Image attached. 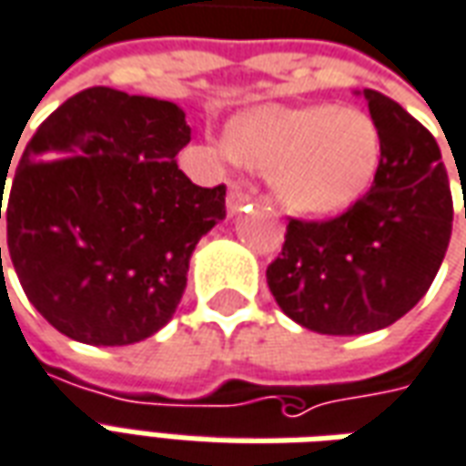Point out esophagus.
I'll list each match as a JSON object with an SVG mask.
<instances>
[{
	"instance_id": "esophagus-1",
	"label": "esophagus",
	"mask_w": 466,
	"mask_h": 466,
	"mask_svg": "<svg viewBox=\"0 0 466 466\" xmlns=\"http://www.w3.org/2000/svg\"><path fill=\"white\" fill-rule=\"evenodd\" d=\"M249 201H252V197L234 184V187L229 188V194H227V211H229V214H239V211L249 207Z\"/></svg>"
}]
</instances>
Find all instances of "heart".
<instances>
[{
	"mask_svg": "<svg viewBox=\"0 0 466 466\" xmlns=\"http://www.w3.org/2000/svg\"><path fill=\"white\" fill-rule=\"evenodd\" d=\"M227 146L267 181L292 214H333L376 178L380 136L369 113L348 106H265L229 123Z\"/></svg>",
	"mask_w": 466,
	"mask_h": 466,
	"instance_id": "obj_1",
	"label": "heart"
}]
</instances>
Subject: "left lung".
Instances as JSON below:
<instances>
[{"label":"left lung","instance_id":"1","mask_svg":"<svg viewBox=\"0 0 466 466\" xmlns=\"http://www.w3.org/2000/svg\"><path fill=\"white\" fill-rule=\"evenodd\" d=\"M380 136L373 187L328 222L289 219L267 285L282 312L323 335L389 328L437 278L451 237V191L434 136L376 90H363Z\"/></svg>","mask_w":466,"mask_h":466}]
</instances>
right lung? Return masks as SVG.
<instances>
[{
    "label": "right lung",
    "instance_id": "1",
    "mask_svg": "<svg viewBox=\"0 0 466 466\" xmlns=\"http://www.w3.org/2000/svg\"><path fill=\"white\" fill-rule=\"evenodd\" d=\"M188 141L177 103L113 87L65 100L29 138L0 219L22 289L52 328L131 346L174 318L188 259L227 217L224 184L197 187L178 168Z\"/></svg>",
    "mask_w": 466,
    "mask_h": 466
}]
</instances>
